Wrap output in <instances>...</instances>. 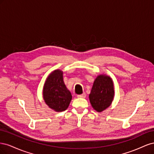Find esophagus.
I'll use <instances>...</instances> for the list:
<instances>
[{
    "mask_svg": "<svg viewBox=\"0 0 154 154\" xmlns=\"http://www.w3.org/2000/svg\"><path fill=\"white\" fill-rule=\"evenodd\" d=\"M77 97H80V98H85V97H86V94L85 93H83V94H82L77 95Z\"/></svg>",
    "mask_w": 154,
    "mask_h": 154,
    "instance_id": "obj_1",
    "label": "esophagus"
}]
</instances>
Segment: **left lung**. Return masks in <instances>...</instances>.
<instances>
[{"label": "left lung", "mask_w": 154, "mask_h": 154, "mask_svg": "<svg viewBox=\"0 0 154 154\" xmlns=\"http://www.w3.org/2000/svg\"><path fill=\"white\" fill-rule=\"evenodd\" d=\"M114 96V84L111 78L105 74L97 76L89 94L92 108L98 112L103 111L111 105Z\"/></svg>", "instance_id": "8db88e82"}]
</instances>
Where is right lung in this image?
Returning a JSON list of instances; mask_svg holds the SVG:
<instances>
[{
    "mask_svg": "<svg viewBox=\"0 0 154 154\" xmlns=\"http://www.w3.org/2000/svg\"><path fill=\"white\" fill-rule=\"evenodd\" d=\"M43 97L45 103L56 112H62L68 108L72 95L63 82L61 70H55L48 77L44 86Z\"/></svg>",
    "mask_w": 154,
    "mask_h": 154,
    "instance_id": "add662e5",
    "label": "right lung"
}]
</instances>
